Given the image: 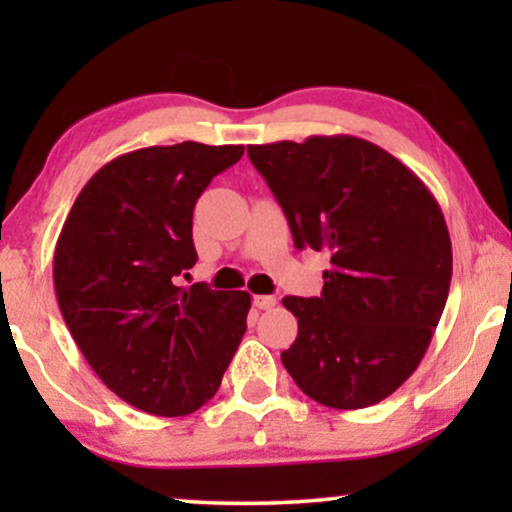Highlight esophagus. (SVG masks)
Returning <instances> with one entry per match:
<instances>
[{
  "label": "esophagus",
  "mask_w": 512,
  "mask_h": 512,
  "mask_svg": "<svg viewBox=\"0 0 512 512\" xmlns=\"http://www.w3.org/2000/svg\"><path fill=\"white\" fill-rule=\"evenodd\" d=\"M252 304H255L257 309H271V306H276V297L255 295V297H252Z\"/></svg>",
  "instance_id": "34e87169"
}]
</instances>
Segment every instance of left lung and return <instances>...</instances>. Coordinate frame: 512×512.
Instances as JSON below:
<instances>
[{"instance_id":"1","label":"left lung","mask_w":512,"mask_h":512,"mask_svg":"<svg viewBox=\"0 0 512 512\" xmlns=\"http://www.w3.org/2000/svg\"><path fill=\"white\" fill-rule=\"evenodd\" d=\"M297 248L330 257L320 297H285L299 332L281 360L325 407L377 405L417 370L452 281V241L428 187L353 135L250 145Z\"/></svg>"}]
</instances>
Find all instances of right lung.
<instances>
[{"label": "right lung", "instance_id": "right-lung-1", "mask_svg": "<svg viewBox=\"0 0 512 512\" xmlns=\"http://www.w3.org/2000/svg\"><path fill=\"white\" fill-rule=\"evenodd\" d=\"M243 145L180 142L121 154L95 173L53 255L60 313L109 391L156 417L206 405L245 335L250 295L177 288L192 269V217Z\"/></svg>", "mask_w": 512, "mask_h": 512}]
</instances>
